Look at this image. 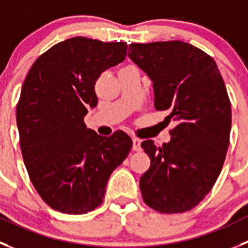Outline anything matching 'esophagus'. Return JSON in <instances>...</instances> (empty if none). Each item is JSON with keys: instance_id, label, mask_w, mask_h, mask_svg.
<instances>
[{"instance_id": "1", "label": "esophagus", "mask_w": 248, "mask_h": 248, "mask_svg": "<svg viewBox=\"0 0 248 248\" xmlns=\"http://www.w3.org/2000/svg\"><path fill=\"white\" fill-rule=\"evenodd\" d=\"M132 142H133V145H132V149L136 150V152L140 150V143H142V140H138V138H133V140H132Z\"/></svg>"}]
</instances>
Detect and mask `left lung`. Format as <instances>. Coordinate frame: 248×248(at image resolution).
<instances>
[{"label": "left lung", "instance_id": "obj_1", "mask_svg": "<svg viewBox=\"0 0 248 248\" xmlns=\"http://www.w3.org/2000/svg\"><path fill=\"white\" fill-rule=\"evenodd\" d=\"M128 57L153 83L154 108L176 126L170 142L142 148L150 168L140 177L145 204L159 213H184L198 204L220 175L229 148L231 108L214 60L184 41L131 44Z\"/></svg>", "mask_w": 248, "mask_h": 248}]
</instances>
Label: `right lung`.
Returning <instances> with one entry per match:
<instances>
[{
	"instance_id": "obj_1",
	"label": "right lung",
	"mask_w": 248,
	"mask_h": 248,
	"mask_svg": "<svg viewBox=\"0 0 248 248\" xmlns=\"http://www.w3.org/2000/svg\"><path fill=\"white\" fill-rule=\"evenodd\" d=\"M126 55V43L76 36L52 46L28 72L16 113L20 149L30 181L52 209H95L128 155L133 142L127 133L103 137L84 124L98 105L96 79Z\"/></svg>"
}]
</instances>
